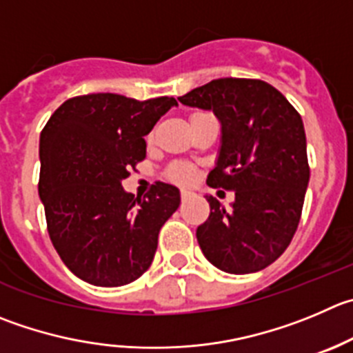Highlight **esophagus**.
<instances>
[{
  "mask_svg": "<svg viewBox=\"0 0 353 353\" xmlns=\"http://www.w3.org/2000/svg\"><path fill=\"white\" fill-rule=\"evenodd\" d=\"M180 197H182V201H187L192 197V192H190V190H182V192H180Z\"/></svg>",
  "mask_w": 353,
  "mask_h": 353,
  "instance_id": "obj_1",
  "label": "esophagus"
}]
</instances>
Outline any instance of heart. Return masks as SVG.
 I'll return each instance as SVG.
<instances>
[{
	"label": "heart",
	"instance_id": "1",
	"mask_svg": "<svg viewBox=\"0 0 353 353\" xmlns=\"http://www.w3.org/2000/svg\"><path fill=\"white\" fill-rule=\"evenodd\" d=\"M166 179L179 185H189L196 180V168L187 163H173L166 170Z\"/></svg>",
	"mask_w": 353,
	"mask_h": 353
}]
</instances>
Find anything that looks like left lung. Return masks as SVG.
<instances>
[{
  "instance_id": "obj_1",
  "label": "left lung",
  "mask_w": 353,
  "mask_h": 353,
  "mask_svg": "<svg viewBox=\"0 0 353 353\" xmlns=\"http://www.w3.org/2000/svg\"><path fill=\"white\" fill-rule=\"evenodd\" d=\"M179 100L220 119V156L206 182L236 194L230 210L206 196L197 243L220 270H263L290 246L303 210L310 168L301 116L261 79H213Z\"/></svg>"
}]
</instances>
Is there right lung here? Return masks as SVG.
Wrapping results in <instances>:
<instances>
[{"label":"right lung","mask_w":353,"mask_h":353,"mask_svg":"<svg viewBox=\"0 0 353 353\" xmlns=\"http://www.w3.org/2000/svg\"><path fill=\"white\" fill-rule=\"evenodd\" d=\"M173 105V97L92 93L65 100L43 128L38 190L50 239L65 267L93 286L139 279L161 227L179 210L170 183L156 182L143 197L121 185L145 159L143 137Z\"/></svg>","instance_id":"obj_1"}]
</instances>
